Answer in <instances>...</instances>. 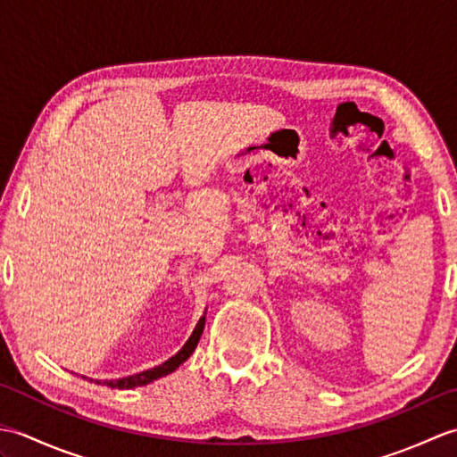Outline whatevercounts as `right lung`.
I'll return each mask as SVG.
<instances>
[{
	"mask_svg": "<svg viewBox=\"0 0 457 457\" xmlns=\"http://www.w3.org/2000/svg\"><path fill=\"white\" fill-rule=\"evenodd\" d=\"M204 324H206V316H202L198 320V324H196V328H194V332L188 337V342L184 344L180 352L177 355H172L169 361H164L162 365H157V367H153V369H147V371L137 373V375L123 377V378H118V381H108L105 385L112 386V389H135V386H143V385L154 381V378L172 373L174 369L187 361V359L192 355L194 349H196V345L200 342V336L204 332Z\"/></svg>",
	"mask_w": 457,
	"mask_h": 457,
	"instance_id": "add662e5",
	"label": "right lung"
}]
</instances>
